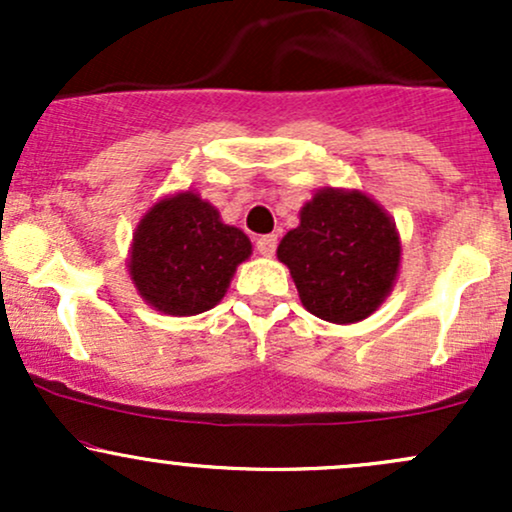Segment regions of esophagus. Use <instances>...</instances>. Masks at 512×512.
<instances>
[{
	"mask_svg": "<svg viewBox=\"0 0 512 512\" xmlns=\"http://www.w3.org/2000/svg\"><path fill=\"white\" fill-rule=\"evenodd\" d=\"M257 250H260V255H264V257H272L274 250H276V236H274V233H267V236L257 238Z\"/></svg>",
	"mask_w": 512,
	"mask_h": 512,
	"instance_id": "obj_1",
	"label": "esophagus"
}]
</instances>
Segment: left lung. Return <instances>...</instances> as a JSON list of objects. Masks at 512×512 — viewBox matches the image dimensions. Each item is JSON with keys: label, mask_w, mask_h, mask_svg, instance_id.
Listing matches in <instances>:
<instances>
[{"label": "left lung", "mask_w": 512, "mask_h": 512, "mask_svg": "<svg viewBox=\"0 0 512 512\" xmlns=\"http://www.w3.org/2000/svg\"><path fill=\"white\" fill-rule=\"evenodd\" d=\"M276 255L291 269L310 313L349 325L368 317L390 293L399 238L390 216L363 192L320 190Z\"/></svg>", "instance_id": "left-lung-1"}]
</instances>
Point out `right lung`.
I'll return each instance as SVG.
<instances>
[{
    "mask_svg": "<svg viewBox=\"0 0 512 512\" xmlns=\"http://www.w3.org/2000/svg\"><path fill=\"white\" fill-rule=\"evenodd\" d=\"M252 245L240 228L192 192L161 199L134 233L129 274L146 303L166 315H197L226 293Z\"/></svg>",
    "mask_w": 512,
    "mask_h": 512,
    "instance_id": "right-lung-1",
    "label": "right lung"
}]
</instances>
